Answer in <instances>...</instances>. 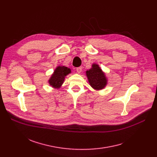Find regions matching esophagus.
<instances>
[{"label": "esophagus", "instance_id": "1", "mask_svg": "<svg viewBox=\"0 0 157 157\" xmlns=\"http://www.w3.org/2000/svg\"><path fill=\"white\" fill-rule=\"evenodd\" d=\"M76 71H77V73H78V74L81 73V71H82L81 67H78V68H76Z\"/></svg>", "mask_w": 157, "mask_h": 157}]
</instances>
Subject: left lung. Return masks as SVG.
<instances>
[{
  "label": "left lung",
  "mask_w": 157,
  "mask_h": 157,
  "mask_svg": "<svg viewBox=\"0 0 157 157\" xmlns=\"http://www.w3.org/2000/svg\"><path fill=\"white\" fill-rule=\"evenodd\" d=\"M88 82L95 90H101L107 84V78L99 64L93 63L91 68L86 71Z\"/></svg>",
  "instance_id": "left-lung-1"
}]
</instances>
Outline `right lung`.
<instances>
[{
  "mask_svg": "<svg viewBox=\"0 0 157 157\" xmlns=\"http://www.w3.org/2000/svg\"><path fill=\"white\" fill-rule=\"evenodd\" d=\"M71 73V69L64 66H58L48 80L49 84L55 89H59L64 82L66 76Z\"/></svg>",
  "mask_w": 157,
  "mask_h": 157,
  "instance_id": "right-lung-1",
  "label": "right lung"
}]
</instances>
